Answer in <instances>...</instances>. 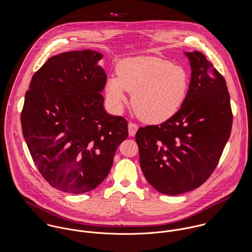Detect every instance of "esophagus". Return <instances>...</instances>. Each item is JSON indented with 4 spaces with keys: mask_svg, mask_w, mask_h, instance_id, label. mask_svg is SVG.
I'll return each mask as SVG.
<instances>
[{
    "mask_svg": "<svg viewBox=\"0 0 252 252\" xmlns=\"http://www.w3.org/2000/svg\"><path fill=\"white\" fill-rule=\"evenodd\" d=\"M128 130H129V136L133 137V136H135V134L138 130V125L133 122H130L128 125Z\"/></svg>",
    "mask_w": 252,
    "mask_h": 252,
    "instance_id": "1",
    "label": "esophagus"
}]
</instances>
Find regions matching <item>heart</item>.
I'll list each match as a JSON object with an SVG mask.
<instances>
[{
    "mask_svg": "<svg viewBox=\"0 0 252 252\" xmlns=\"http://www.w3.org/2000/svg\"><path fill=\"white\" fill-rule=\"evenodd\" d=\"M188 86V73L181 66L157 57H137L120 63L118 76L107 81L106 93L119 110L127 103V92H133L137 112L149 123H161L179 111Z\"/></svg>",
    "mask_w": 252,
    "mask_h": 252,
    "instance_id": "obj_1",
    "label": "heart"
}]
</instances>
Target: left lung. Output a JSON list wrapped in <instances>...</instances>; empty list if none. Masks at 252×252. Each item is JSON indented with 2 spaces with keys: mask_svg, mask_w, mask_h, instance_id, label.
<instances>
[{
  "mask_svg": "<svg viewBox=\"0 0 252 252\" xmlns=\"http://www.w3.org/2000/svg\"><path fill=\"white\" fill-rule=\"evenodd\" d=\"M184 55L190 62L191 79L179 111L162 124L141 127L136 133L145 179L171 196L196 189L210 178L233 122L224 77L203 53Z\"/></svg>",
  "mask_w": 252,
  "mask_h": 252,
  "instance_id": "1",
  "label": "left lung"
}]
</instances>
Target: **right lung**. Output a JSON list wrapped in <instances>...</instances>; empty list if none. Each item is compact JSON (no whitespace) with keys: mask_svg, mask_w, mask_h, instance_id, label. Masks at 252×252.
Instances as JSON below:
<instances>
[{"mask_svg":"<svg viewBox=\"0 0 252 252\" xmlns=\"http://www.w3.org/2000/svg\"><path fill=\"white\" fill-rule=\"evenodd\" d=\"M102 58L90 49L52 56L33 75L25 94L23 137L43 179L63 192L95 189L128 137L124 117L104 108Z\"/></svg>","mask_w":252,"mask_h":252,"instance_id":"right-lung-1","label":"right lung"}]
</instances>
